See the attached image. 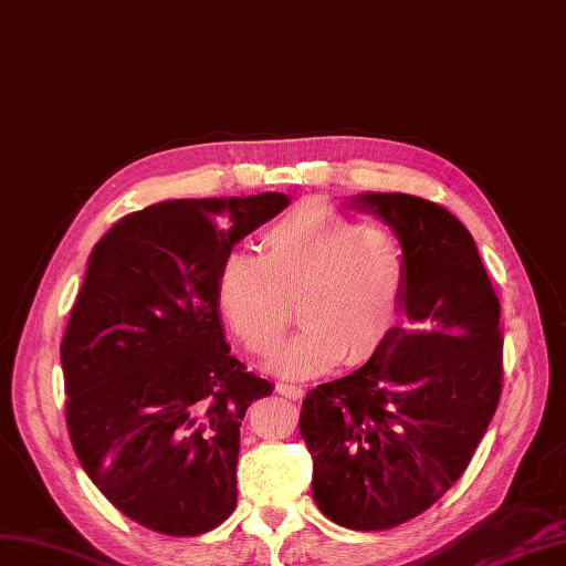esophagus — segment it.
<instances>
[{
  "instance_id": "1",
  "label": "esophagus",
  "mask_w": 566,
  "mask_h": 566,
  "mask_svg": "<svg viewBox=\"0 0 566 566\" xmlns=\"http://www.w3.org/2000/svg\"><path fill=\"white\" fill-rule=\"evenodd\" d=\"M277 391H280L284 398H289V400H301V398L305 396L303 386H298V384H277Z\"/></svg>"
}]
</instances>
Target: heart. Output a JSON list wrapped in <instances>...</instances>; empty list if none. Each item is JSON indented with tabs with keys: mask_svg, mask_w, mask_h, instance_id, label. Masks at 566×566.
<instances>
[{
	"mask_svg": "<svg viewBox=\"0 0 566 566\" xmlns=\"http://www.w3.org/2000/svg\"><path fill=\"white\" fill-rule=\"evenodd\" d=\"M406 272V249L394 230L305 203L270 224L263 255L224 258L218 303L244 346L268 358L292 325L296 298L303 325L277 367L286 377H311L342 360L373 358L396 322Z\"/></svg>",
	"mask_w": 566,
	"mask_h": 566,
	"instance_id": "heart-1",
	"label": "heart"
}]
</instances>
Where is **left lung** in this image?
<instances>
[{
	"mask_svg": "<svg viewBox=\"0 0 566 566\" xmlns=\"http://www.w3.org/2000/svg\"><path fill=\"white\" fill-rule=\"evenodd\" d=\"M406 249V322L355 373L319 384L298 429L313 497L338 526L384 531L429 510L470 464L503 391L500 303L472 234L443 206L367 191Z\"/></svg>",
	"mask_w": 566,
	"mask_h": 566,
	"instance_id": "left-lung-1",
	"label": "left lung"
}]
</instances>
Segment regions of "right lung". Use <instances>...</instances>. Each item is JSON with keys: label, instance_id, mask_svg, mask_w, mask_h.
<instances>
[{"label": "right lung", "instance_id": "obj_1", "mask_svg": "<svg viewBox=\"0 0 566 566\" xmlns=\"http://www.w3.org/2000/svg\"><path fill=\"white\" fill-rule=\"evenodd\" d=\"M286 206L280 191L154 203L90 253L61 342L71 443L108 503L158 534H206L237 507L239 427L272 384L224 342L218 272Z\"/></svg>", "mask_w": 566, "mask_h": 566}]
</instances>
